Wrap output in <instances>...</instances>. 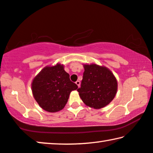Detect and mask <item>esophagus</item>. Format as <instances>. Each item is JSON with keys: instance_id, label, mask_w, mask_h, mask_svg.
<instances>
[{"instance_id": "obj_1", "label": "esophagus", "mask_w": 153, "mask_h": 153, "mask_svg": "<svg viewBox=\"0 0 153 153\" xmlns=\"http://www.w3.org/2000/svg\"><path fill=\"white\" fill-rule=\"evenodd\" d=\"M76 84H77V86H78V87H79V86H80V82H79V80H77V81H76Z\"/></svg>"}]
</instances>
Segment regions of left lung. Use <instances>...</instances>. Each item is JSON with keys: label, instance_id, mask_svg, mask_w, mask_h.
Returning <instances> with one entry per match:
<instances>
[{"label": "left lung", "instance_id": "obj_1", "mask_svg": "<svg viewBox=\"0 0 153 153\" xmlns=\"http://www.w3.org/2000/svg\"><path fill=\"white\" fill-rule=\"evenodd\" d=\"M81 86L77 91L86 105L97 109L106 106L115 97L117 79L106 67L95 64L84 66Z\"/></svg>", "mask_w": 153, "mask_h": 153}]
</instances>
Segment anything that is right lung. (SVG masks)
I'll return each instance as SVG.
<instances>
[{
	"label": "right lung",
	"mask_w": 153,
	"mask_h": 153,
	"mask_svg": "<svg viewBox=\"0 0 153 153\" xmlns=\"http://www.w3.org/2000/svg\"><path fill=\"white\" fill-rule=\"evenodd\" d=\"M31 87L34 98L41 108L54 113L62 110L71 92L78 86L70 80L63 65L58 64L44 68L33 79Z\"/></svg>",
	"instance_id": "1"
}]
</instances>
